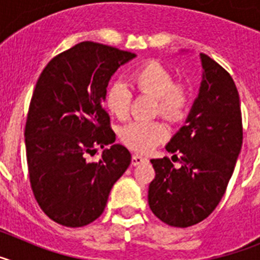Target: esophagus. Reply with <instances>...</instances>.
Returning a JSON list of instances; mask_svg holds the SVG:
<instances>
[{
    "instance_id": "34e87169",
    "label": "esophagus",
    "mask_w": 260,
    "mask_h": 260,
    "mask_svg": "<svg viewBox=\"0 0 260 260\" xmlns=\"http://www.w3.org/2000/svg\"><path fill=\"white\" fill-rule=\"evenodd\" d=\"M147 161H148V158L143 157V156H141V155H133V157H132V164L134 165V167H137V165H141V164H143V162H147Z\"/></svg>"
}]
</instances>
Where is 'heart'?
Here are the masks:
<instances>
[{
	"label": "heart",
	"instance_id": "1",
	"mask_svg": "<svg viewBox=\"0 0 260 260\" xmlns=\"http://www.w3.org/2000/svg\"><path fill=\"white\" fill-rule=\"evenodd\" d=\"M133 88L139 93L156 99V110L168 119L181 118L189 105V89L174 83L169 69L157 61H148L138 66L130 74ZM133 93L125 83L116 80L105 92V105L118 119H126L130 112ZM121 141L132 150L148 152L168 137V128L160 121H133L121 128Z\"/></svg>",
	"mask_w": 260,
	"mask_h": 260
}]
</instances>
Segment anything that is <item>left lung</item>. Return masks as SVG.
Here are the masks:
<instances>
[{"label": "left lung", "mask_w": 260, "mask_h": 260, "mask_svg": "<svg viewBox=\"0 0 260 260\" xmlns=\"http://www.w3.org/2000/svg\"><path fill=\"white\" fill-rule=\"evenodd\" d=\"M201 87L185 125L165 146L180 154L152 158L155 178L148 204L156 217L177 228L198 224L221 201L242 147L240 96L225 69L201 53ZM172 157V158H173Z\"/></svg>", "instance_id": "8db88e82"}]
</instances>
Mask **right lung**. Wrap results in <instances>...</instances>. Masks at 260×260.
Here are the masks:
<instances>
[{
    "label": "right lung",
    "mask_w": 260,
    "mask_h": 260,
    "mask_svg": "<svg viewBox=\"0 0 260 260\" xmlns=\"http://www.w3.org/2000/svg\"><path fill=\"white\" fill-rule=\"evenodd\" d=\"M135 57L83 41L50 59L39 77L24 130L29 182L41 210L63 226L95 221L132 162L127 148L114 144L103 102L112 75ZM98 146L102 158L87 162Z\"/></svg>",
    "instance_id": "right-lung-1"
}]
</instances>
